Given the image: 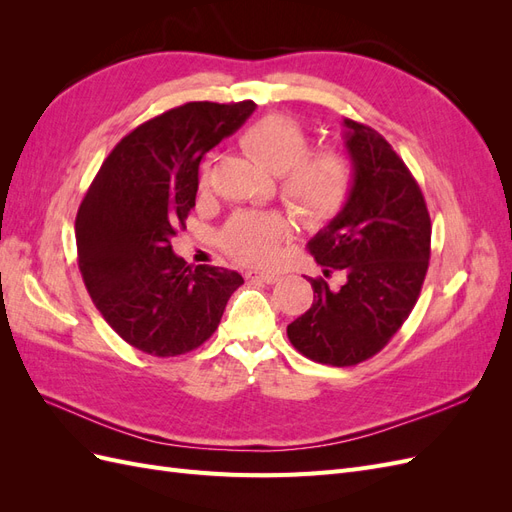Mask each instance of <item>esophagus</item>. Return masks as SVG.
Returning <instances> with one entry per match:
<instances>
[{
  "instance_id": "34e87169",
  "label": "esophagus",
  "mask_w": 512,
  "mask_h": 512,
  "mask_svg": "<svg viewBox=\"0 0 512 512\" xmlns=\"http://www.w3.org/2000/svg\"><path fill=\"white\" fill-rule=\"evenodd\" d=\"M245 277L250 282H265V284H275L277 280H280V275L277 273H262V271H247Z\"/></svg>"
}]
</instances>
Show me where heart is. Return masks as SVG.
Segmentation results:
<instances>
[{"label":"heart","mask_w":512,"mask_h":512,"mask_svg":"<svg viewBox=\"0 0 512 512\" xmlns=\"http://www.w3.org/2000/svg\"><path fill=\"white\" fill-rule=\"evenodd\" d=\"M241 147L260 166L280 175L286 203L309 226L335 220L352 194V164L339 151L307 153L309 138L297 121L286 115H265L241 134ZM209 185V164L200 175V188ZM290 222L280 213L241 211L222 230L226 254L243 265L265 267L280 254L290 237Z\"/></svg>","instance_id":"heart-1"}]
</instances>
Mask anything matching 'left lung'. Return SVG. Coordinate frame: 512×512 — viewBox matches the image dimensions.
<instances>
[{
  "instance_id": "8db88e82",
  "label": "left lung",
  "mask_w": 512,
  "mask_h": 512,
  "mask_svg": "<svg viewBox=\"0 0 512 512\" xmlns=\"http://www.w3.org/2000/svg\"><path fill=\"white\" fill-rule=\"evenodd\" d=\"M354 168L346 207L307 243L324 275L344 271L333 290L316 277L314 303L288 324V339L307 359L350 367L378 354L401 329L421 294L431 220L416 179L374 128L344 119Z\"/></svg>"
}]
</instances>
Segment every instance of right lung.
<instances>
[{
	"label": "right lung",
	"mask_w": 512,
	"mask_h": 512,
	"mask_svg": "<svg viewBox=\"0 0 512 512\" xmlns=\"http://www.w3.org/2000/svg\"><path fill=\"white\" fill-rule=\"evenodd\" d=\"M254 108H170L123 136L89 185L74 224L79 269L102 318L136 350L166 359L203 346L243 284L237 271L192 269L170 241L196 205L200 160Z\"/></svg>",
	"instance_id": "1"
}]
</instances>
